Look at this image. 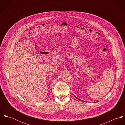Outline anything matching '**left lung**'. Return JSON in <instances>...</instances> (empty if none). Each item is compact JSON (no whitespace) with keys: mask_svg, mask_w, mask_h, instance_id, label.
<instances>
[{"mask_svg":"<svg viewBox=\"0 0 125 125\" xmlns=\"http://www.w3.org/2000/svg\"><path fill=\"white\" fill-rule=\"evenodd\" d=\"M76 98H77V99H78V100H80V99H78V98H77V97H76Z\"/></svg>","mask_w":125,"mask_h":125,"instance_id":"left-lung-1","label":"left lung"}]
</instances>
